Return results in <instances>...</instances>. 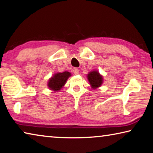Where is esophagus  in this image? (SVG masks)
<instances>
[{
  "label": "esophagus",
  "instance_id": "esophagus-1",
  "mask_svg": "<svg viewBox=\"0 0 153 153\" xmlns=\"http://www.w3.org/2000/svg\"><path fill=\"white\" fill-rule=\"evenodd\" d=\"M72 72H73L74 74H79V69L77 68H74L72 69Z\"/></svg>",
  "mask_w": 153,
  "mask_h": 153
}]
</instances>
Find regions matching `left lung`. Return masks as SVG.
<instances>
[{
  "mask_svg": "<svg viewBox=\"0 0 153 153\" xmlns=\"http://www.w3.org/2000/svg\"><path fill=\"white\" fill-rule=\"evenodd\" d=\"M87 78H88L89 83L91 85V87L94 89L100 87V85L102 83V81H103L102 76L96 71L90 72L88 75H87Z\"/></svg>",
  "mask_w": 153,
  "mask_h": 153,
  "instance_id": "8db88e82",
  "label": "left lung"
}]
</instances>
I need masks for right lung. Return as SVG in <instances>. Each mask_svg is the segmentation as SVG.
I'll return each instance as SVG.
<instances>
[{"instance_id": "obj_1", "label": "right lung", "mask_w": 153, "mask_h": 153, "mask_svg": "<svg viewBox=\"0 0 153 153\" xmlns=\"http://www.w3.org/2000/svg\"><path fill=\"white\" fill-rule=\"evenodd\" d=\"M70 76H71V73L68 72H64L56 74L49 79L48 82L49 87L53 91H59L64 85L68 78Z\"/></svg>"}]
</instances>
